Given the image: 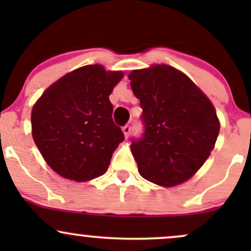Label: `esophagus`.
<instances>
[{
	"mask_svg": "<svg viewBox=\"0 0 251 251\" xmlns=\"http://www.w3.org/2000/svg\"><path fill=\"white\" fill-rule=\"evenodd\" d=\"M123 132H124V134H125V137L127 138L128 135H129V133H131V126L129 125H125L123 127Z\"/></svg>",
	"mask_w": 251,
	"mask_h": 251,
	"instance_id": "34e87169",
	"label": "esophagus"
}]
</instances>
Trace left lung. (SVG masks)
Segmentation results:
<instances>
[{"label":"left lung","mask_w":251,"mask_h":251,"mask_svg":"<svg viewBox=\"0 0 251 251\" xmlns=\"http://www.w3.org/2000/svg\"><path fill=\"white\" fill-rule=\"evenodd\" d=\"M139 99L144 132L132 138L139 174L163 186L191 178L214 149L220 122L205 94L185 74L168 65L128 75Z\"/></svg>","instance_id":"left-lung-1"}]
</instances>
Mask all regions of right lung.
<instances>
[{
    "label": "right lung",
    "mask_w": 251,
    "mask_h": 251,
    "mask_svg": "<svg viewBox=\"0 0 251 251\" xmlns=\"http://www.w3.org/2000/svg\"><path fill=\"white\" fill-rule=\"evenodd\" d=\"M123 72L83 66L45 91L31 111V133L42 157L67 179L83 181L107 171L125 139L112 119L108 96Z\"/></svg>",
    "instance_id": "right-lung-1"
}]
</instances>
